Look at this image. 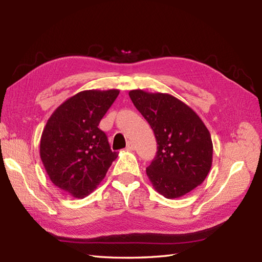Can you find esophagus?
<instances>
[{
  "instance_id": "34e87169",
  "label": "esophagus",
  "mask_w": 262,
  "mask_h": 262,
  "mask_svg": "<svg viewBox=\"0 0 262 262\" xmlns=\"http://www.w3.org/2000/svg\"><path fill=\"white\" fill-rule=\"evenodd\" d=\"M126 149H127V151H134V149H135V145H134V144H133V142H129V143L127 144Z\"/></svg>"
}]
</instances>
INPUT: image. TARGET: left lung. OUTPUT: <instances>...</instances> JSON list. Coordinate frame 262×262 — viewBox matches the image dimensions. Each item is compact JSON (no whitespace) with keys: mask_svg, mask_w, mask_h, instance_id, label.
<instances>
[{"mask_svg":"<svg viewBox=\"0 0 262 262\" xmlns=\"http://www.w3.org/2000/svg\"><path fill=\"white\" fill-rule=\"evenodd\" d=\"M129 97L157 138V155L146 169L155 190L173 199L202 185L211 166L213 143L199 116L168 93L132 90Z\"/></svg>","mask_w":262,"mask_h":262,"instance_id":"left-lung-1","label":"left lung"}]
</instances>
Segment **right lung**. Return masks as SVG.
Segmentation results:
<instances>
[{
	"label": "right lung",
	"mask_w": 262,
	"mask_h": 262,
	"mask_svg": "<svg viewBox=\"0 0 262 262\" xmlns=\"http://www.w3.org/2000/svg\"><path fill=\"white\" fill-rule=\"evenodd\" d=\"M119 90L76 93L54 111L43 128L40 159L55 186L84 198L105 177L118 153L98 127Z\"/></svg>",
	"instance_id": "add662e5"
}]
</instances>
